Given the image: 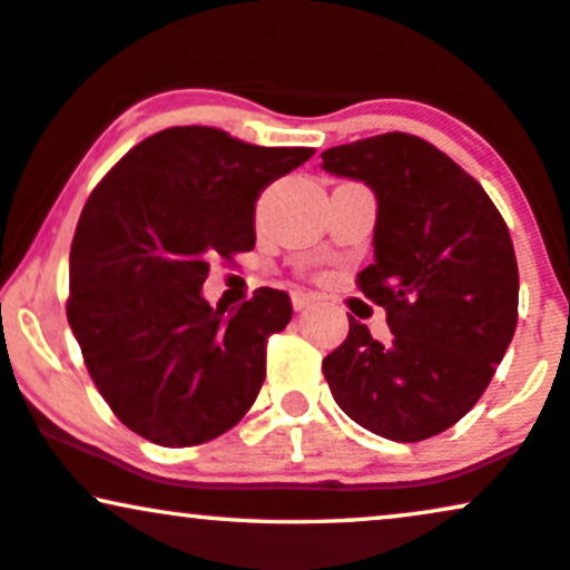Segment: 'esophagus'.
I'll return each mask as SVG.
<instances>
[{
  "label": "esophagus",
  "mask_w": 570,
  "mask_h": 570,
  "mask_svg": "<svg viewBox=\"0 0 570 570\" xmlns=\"http://www.w3.org/2000/svg\"><path fill=\"white\" fill-rule=\"evenodd\" d=\"M292 305H294V309H307L309 305H315V297H313V294H305V292H294L292 294Z\"/></svg>",
  "instance_id": "obj_1"
}]
</instances>
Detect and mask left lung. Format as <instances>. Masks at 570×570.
Wrapping results in <instances>:
<instances>
[{
	"label": "left lung",
	"mask_w": 570,
	"mask_h": 570,
	"mask_svg": "<svg viewBox=\"0 0 570 570\" xmlns=\"http://www.w3.org/2000/svg\"><path fill=\"white\" fill-rule=\"evenodd\" d=\"M323 170L376 194L373 265L357 273L392 342L350 318L323 360L336 405L394 442L442 434L476 405L518 321V265L489 194L434 144L381 134L331 147Z\"/></svg>",
	"instance_id": "8db88e82"
}]
</instances>
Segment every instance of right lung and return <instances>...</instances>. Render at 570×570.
<instances>
[{"instance_id":"right-lung-1","label":"right lung","mask_w":570,"mask_h":570,"mask_svg":"<svg viewBox=\"0 0 570 570\" xmlns=\"http://www.w3.org/2000/svg\"><path fill=\"white\" fill-rule=\"evenodd\" d=\"M220 128L149 136L86 199L70 244L68 323L112 413L163 446L210 442L252 407L265 344L292 321L289 294L239 307L202 297L215 257L255 247V202L313 157Z\"/></svg>"}]
</instances>
